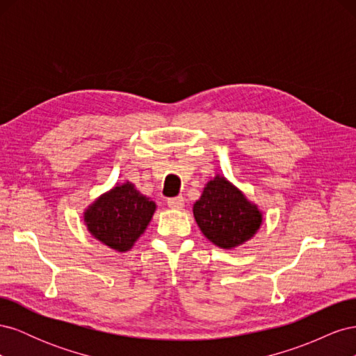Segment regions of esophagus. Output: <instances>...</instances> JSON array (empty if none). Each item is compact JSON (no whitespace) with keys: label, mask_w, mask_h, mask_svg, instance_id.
I'll list each match as a JSON object with an SVG mask.
<instances>
[{"label":"esophagus","mask_w":356,"mask_h":356,"mask_svg":"<svg viewBox=\"0 0 356 356\" xmlns=\"http://www.w3.org/2000/svg\"><path fill=\"white\" fill-rule=\"evenodd\" d=\"M184 203H186V199L182 196L168 199V207L172 208V209H182V208H184Z\"/></svg>","instance_id":"1"}]
</instances>
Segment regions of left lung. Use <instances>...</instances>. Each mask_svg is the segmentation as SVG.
Masks as SVG:
<instances>
[{
    "mask_svg": "<svg viewBox=\"0 0 356 356\" xmlns=\"http://www.w3.org/2000/svg\"><path fill=\"white\" fill-rule=\"evenodd\" d=\"M204 238L222 250L250 241L260 229L263 215L224 177H215L193 207Z\"/></svg>",
    "mask_w": 356,
    "mask_h": 356,
    "instance_id": "1",
    "label": "left lung"
}]
</instances>
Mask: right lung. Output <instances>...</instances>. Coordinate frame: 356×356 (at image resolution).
I'll return each mask as SVG.
<instances>
[{
  "mask_svg": "<svg viewBox=\"0 0 356 356\" xmlns=\"http://www.w3.org/2000/svg\"><path fill=\"white\" fill-rule=\"evenodd\" d=\"M156 211V203L124 182L105 193L86 209L88 230L104 245L118 252L131 250L144 233Z\"/></svg>",
  "mask_w": 356,
  "mask_h": 356,
  "instance_id": "right-lung-1",
  "label": "right lung"
}]
</instances>
